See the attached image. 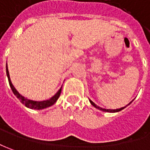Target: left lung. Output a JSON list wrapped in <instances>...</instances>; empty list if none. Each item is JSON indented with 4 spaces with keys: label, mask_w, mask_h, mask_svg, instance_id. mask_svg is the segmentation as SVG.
Returning a JSON list of instances; mask_svg holds the SVG:
<instances>
[{
    "label": "left lung",
    "mask_w": 150,
    "mask_h": 150,
    "mask_svg": "<svg viewBox=\"0 0 150 150\" xmlns=\"http://www.w3.org/2000/svg\"><path fill=\"white\" fill-rule=\"evenodd\" d=\"M89 102L91 103V104L93 106V107H95L96 108H98V109L101 110V111H103V112H119V111H121V110H122L123 108H125V107L124 108H118V109H105V108H100V107H98V106H97L93 102H92L91 100H89ZM129 103V104H130Z\"/></svg>",
    "instance_id": "obj_1"
}]
</instances>
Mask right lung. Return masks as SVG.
<instances>
[{"mask_svg": "<svg viewBox=\"0 0 150 150\" xmlns=\"http://www.w3.org/2000/svg\"><path fill=\"white\" fill-rule=\"evenodd\" d=\"M6 75H7V77H8V80H9L10 86H11V89H12L13 93H14V94H15V96L19 98V100H20V102H21L24 106H26V107L28 108L39 110V109H43V108H48V107H50V106L53 105L54 103L57 102V100L58 99V98L60 97V95H61V93H62V88L58 90V92L57 93H56L52 98H51L48 99V100L40 101V102H38V101H33V100H29V99H27V98H25L24 97L22 96L21 94H19V92L15 89V87H14V85H13L12 83H11V79H10V75H9L8 68H7V64H6Z\"/></svg>", "mask_w": 150, "mask_h": 150, "instance_id": "add662e5", "label": "right lung"}]
</instances>
